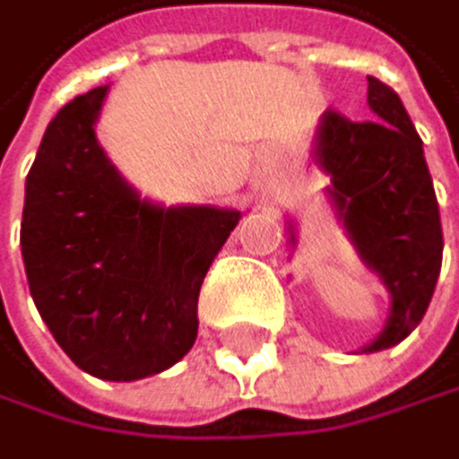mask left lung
<instances>
[{"mask_svg":"<svg viewBox=\"0 0 459 459\" xmlns=\"http://www.w3.org/2000/svg\"><path fill=\"white\" fill-rule=\"evenodd\" d=\"M374 119L354 122L328 108L316 134V162L359 256L391 291V316L366 351L397 345L417 328L443 263V225L423 139L400 96L368 76Z\"/></svg>","mask_w":459,"mask_h":459,"instance_id":"left-lung-1","label":"left lung"}]
</instances>
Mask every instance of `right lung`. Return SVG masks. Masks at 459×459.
Wrapping results in <instances>:
<instances>
[{
    "instance_id": "obj_1",
    "label": "right lung",
    "mask_w": 459,
    "mask_h": 459,
    "mask_svg": "<svg viewBox=\"0 0 459 459\" xmlns=\"http://www.w3.org/2000/svg\"><path fill=\"white\" fill-rule=\"evenodd\" d=\"M105 91L50 119L25 179L19 246L62 351L100 380L128 383L191 351L199 288L242 213L143 203L96 145Z\"/></svg>"
}]
</instances>
